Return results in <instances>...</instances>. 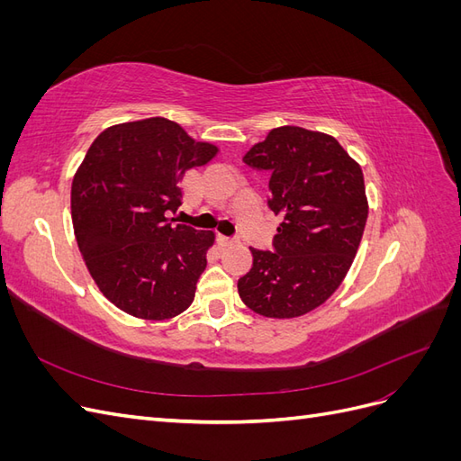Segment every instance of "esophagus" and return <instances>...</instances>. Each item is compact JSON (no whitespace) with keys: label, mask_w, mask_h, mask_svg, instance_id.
<instances>
[{"label":"esophagus","mask_w":461,"mask_h":461,"mask_svg":"<svg viewBox=\"0 0 461 461\" xmlns=\"http://www.w3.org/2000/svg\"><path fill=\"white\" fill-rule=\"evenodd\" d=\"M219 244H221L222 248H229V246H234V244H236V240L227 239V236H219Z\"/></svg>","instance_id":"esophagus-1"}]
</instances>
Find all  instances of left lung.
<instances>
[{
  "label": "left lung",
  "instance_id": "obj_1",
  "mask_svg": "<svg viewBox=\"0 0 461 461\" xmlns=\"http://www.w3.org/2000/svg\"><path fill=\"white\" fill-rule=\"evenodd\" d=\"M244 161L271 173L269 207L283 222L275 252L249 248L254 263L239 294L263 317H302L323 305L352 267L369 213L364 171L337 138L290 124L273 129Z\"/></svg>",
  "mask_w": 461,
  "mask_h": 461
}]
</instances>
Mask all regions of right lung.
Segmentation results:
<instances>
[{"instance_id": "add662e5", "label": "right lung", "mask_w": 461, "mask_h": 461, "mask_svg": "<svg viewBox=\"0 0 461 461\" xmlns=\"http://www.w3.org/2000/svg\"><path fill=\"white\" fill-rule=\"evenodd\" d=\"M219 153L178 122L149 117L105 129L71 186L80 256L102 294L121 312L167 321L190 308L213 232L175 225L180 180Z\"/></svg>"}]
</instances>
